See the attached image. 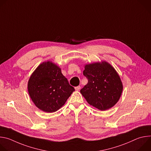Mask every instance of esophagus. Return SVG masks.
<instances>
[{
	"instance_id": "1",
	"label": "esophagus",
	"mask_w": 151,
	"mask_h": 151,
	"mask_svg": "<svg viewBox=\"0 0 151 151\" xmlns=\"http://www.w3.org/2000/svg\"><path fill=\"white\" fill-rule=\"evenodd\" d=\"M75 88L76 91H79L81 89V87L80 86H77V87H76Z\"/></svg>"
}]
</instances>
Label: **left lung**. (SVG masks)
<instances>
[{"mask_svg": "<svg viewBox=\"0 0 151 151\" xmlns=\"http://www.w3.org/2000/svg\"><path fill=\"white\" fill-rule=\"evenodd\" d=\"M83 75L88 83L80 91L87 101L103 111L111 108L119 100L123 90L121 78L106 61L88 64Z\"/></svg>", "mask_w": 151, "mask_h": 151, "instance_id": "left-lung-1", "label": "left lung"}]
</instances>
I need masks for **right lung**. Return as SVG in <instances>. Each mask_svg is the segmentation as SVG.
<instances>
[{
  "mask_svg": "<svg viewBox=\"0 0 151 151\" xmlns=\"http://www.w3.org/2000/svg\"><path fill=\"white\" fill-rule=\"evenodd\" d=\"M27 87L36 106L48 113L60 109L75 91L61 69L50 61L42 63L36 69L30 77Z\"/></svg>",
  "mask_w": 151,
  "mask_h": 151,
  "instance_id": "obj_1",
  "label": "right lung"
}]
</instances>
